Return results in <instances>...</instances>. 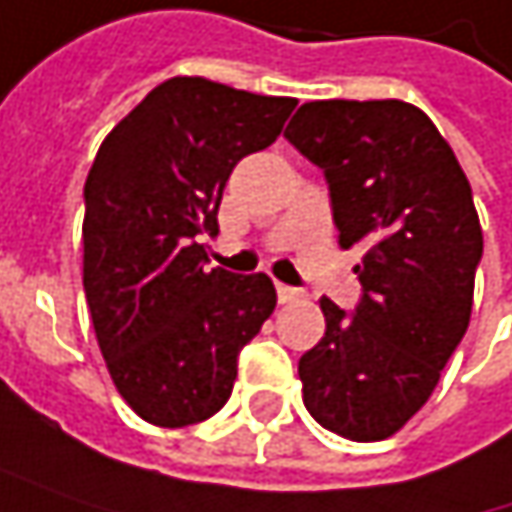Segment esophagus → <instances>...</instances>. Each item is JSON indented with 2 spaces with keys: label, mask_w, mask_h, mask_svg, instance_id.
I'll return each mask as SVG.
<instances>
[{
  "label": "esophagus",
  "mask_w": 512,
  "mask_h": 512,
  "mask_svg": "<svg viewBox=\"0 0 512 512\" xmlns=\"http://www.w3.org/2000/svg\"><path fill=\"white\" fill-rule=\"evenodd\" d=\"M276 297H279V303H291V300H300L303 297V291L300 288H291V285H276Z\"/></svg>",
  "instance_id": "1"
}]
</instances>
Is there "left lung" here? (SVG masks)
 <instances>
[{
	"label": "left lung",
	"instance_id": "obj_1",
	"mask_svg": "<svg viewBox=\"0 0 512 512\" xmlns=\"http://www.w3.org/2000/svg\"><path fill=\"white\" fill-rule=\"evenodd\" d=\"M285 139L329 183L338 244H367L355 311L320 300L326 335L300 358L323 428L373 443L428 402L466 335L484 236L455 151L408 101H309Z\"/></svg>",
	"mask_w": 512,
	"mask_h": 512
}]
</instances>
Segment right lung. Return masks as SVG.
I'll list each match as a JSON object with an SVG mask.
<instances>
[{
    "instance_id": "right-lung-1",
    "label": "right lung",
    "mask_w": 512,
    "mask_h": 512,
    "mask_svg": "<svg viewBox=\"0 0 512 512\" xmlns=\"http://www.w3.org/2000/svg\"><path fill=\"white\" fill-rule=\"evenodd\" d=\"M294 98L206 78L148 92L101 142L84 183V291L110 379L151 425L224 408L238 352L274 314L265 274L206 268L203 236L241 157L268 148Z\"/></svg>"
}]
</instances>
